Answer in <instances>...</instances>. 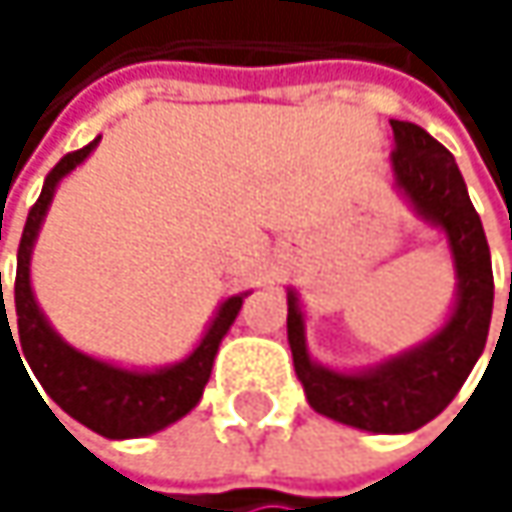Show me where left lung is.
<instances>
[{"label":"left lung","mask_w":512,"mask_h":512,"mask_svg":"<svg viewBox=\"0 0 512 512\" xmlns=\"http://www.w3.org/2000/svg\"><path fill=\"white\" fill-rule=\"evenodd\" d=\"M397 186L415 210L448 234L460 299L439 335L379 364L370 373H335L305 350V326L296 296H287V341L296 376L314 412L367 433H409L433 421L462 388L486 347L492 320V260L480 216L465 192L451 151L409 121H391Z\"/></svg>","instance_id":"8db88e82"}]
</instances>
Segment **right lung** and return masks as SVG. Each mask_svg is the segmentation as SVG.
<instances>
[{"mask_svg": "<svg viewBox=\"0 0 512 512\" xmlns=\"http://www.w3.org/2000/svg\"><path fill=\"white\" fill-rule=\"evenodd\" d=\"M97 142L100 139H94L91 145H85L73 154L61 156L58 165L47 174L44 189L26 216V228H23L20 249H17V278H14L17 341L8 326L5 299H2L0 311V335L2 329H8L14 350H17V344L23 347V356L35 370V376L41 379L44 391L70 418H76L79 424H85L88 430H94L106 439H136V436H148V433L174 424L201 400L204 385L213 370L216 350H219L225 332L231 329V323L237 320L243 296H231L219 308L216 320L210 323L207 335L201 338V344L195 347L192 356L174 367L156 370V373L121 370V367H112V364L97 361L85 353H76L52 332L32 296V284H29L32 243L38 237V228L44 222V213L50 207L58 180L91 154L97 148Z\"/></svg>", "mask_w": 512, "mask_h": 512, "instance_id": "1", "label": "right lung"}]
</instances>
